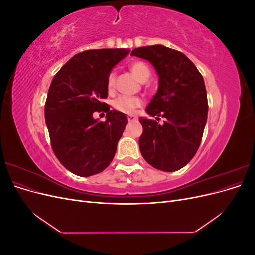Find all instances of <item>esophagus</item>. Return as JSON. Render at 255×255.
I'll return each mask as SVG.
<instances>
[{
    "label": "esophagus",
    "instance_id": "1",
    "mask_svg": "<svg viewBox=\"0 0 255 255\" xmlns=\"http://www.w3.org/2000/svg\"><path fill=\"white\" fill-rule=\"evenodd\" d=\"M128 120L130 122V121H135V120H137V117L136 116H134V115H128Z\"/></svg>",
    "mask_w": 255,
    "mask_h": 255
}]
</instances>
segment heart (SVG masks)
<instances>
[{
  "label": "heart",
  "instance_id": "obj_1",
  "mask_svg": "<svg viewBox=\"0 0 255 255\" xmlns=\"http://www.w3.org/2000/svg\"><path fill=\"white\" fill-rule=\"evenodd\" d=\"M129 70L136 76L140 82H146L151 76V70L148 65L142 63V61H134L129 65ZM115 85V73L112 72L107 79V86L110 89L114 88ZM142 101L139 98L135 97H128V96H120L116 98L113 102L114 109L123 114L132 115L136 111V109L140 107Z\"/></svg>",
  "mask_w": 255,
  "mask_h": 255
}]
</instances>
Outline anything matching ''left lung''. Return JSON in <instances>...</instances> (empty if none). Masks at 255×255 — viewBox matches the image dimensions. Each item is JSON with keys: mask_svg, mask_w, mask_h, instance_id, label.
I'll use <instances>...</instances> for the list:
<instances>
[{"mask_svg": "<svg viewBox=\"0 0 255 255\" xmlns=\"http://www.w3.org/2000/svg\"><path fill=\"white\" fill-rule=\"evenodd\" d=\"M132 56L150 61L158 76L157 92L146 106L151 117L139 118L142 134L139 149L152 167L173 172L195 156L207 120V95L203 76L180 51L163 44L136 48Z\"/></svg>", "mask_w": 255, "mask_h": 255, "instance_id": "left-lung-1", "label": "left lung"}]
</instances>
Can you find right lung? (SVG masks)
I'll list each match as a JSON object with an SVG mask.
<instances>
[{"mask_svg":"<svg viewBox=\"0 0 255 255\" xmlns=\"http://www.w3.org/2000/svg\"><path fill=\"white\" fill-rule=\"evenodd\" d=\"M128 49L88 50L68 60L54 76L44 106V118L54 154L79 176L102 172L110 166L125 132L126 114L102 102L109 97L107 79ZM105 111L107 120L93 118Z\"/></svg>","mask_w":255,"mask_h":255,"instance_id":"add662e5","label":"right lung"}]
</instances>
